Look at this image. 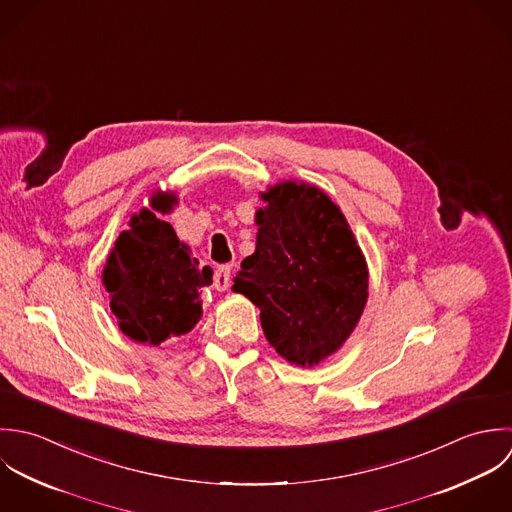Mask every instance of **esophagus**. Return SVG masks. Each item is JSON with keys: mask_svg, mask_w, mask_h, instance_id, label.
I'll return each instance as SVG.
<instances>
[{"mask_svg": "<svg viewBox=\"0 0 512 512\" xmlns=\"http://www.w3.org/2000/svg\"><path fill=\"white\" fill-rule=\"evenodd\" d=\"M231 285V267L229 265H221L215 269V275H213V287L217 291H227Z\"/></svg>", "mask_w": 512, "mask_h": 512, "instance_id": "1", "label": "esophagus"}]
</instances>
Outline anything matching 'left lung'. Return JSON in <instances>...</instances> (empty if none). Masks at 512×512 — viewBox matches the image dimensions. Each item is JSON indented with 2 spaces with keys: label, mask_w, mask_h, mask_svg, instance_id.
Masks as SVG:
<instances>
[{
  "label": "left lung",
  "mask_w": 512,
  "mask_h": 512,
  "mask_svg": "<svg viewBox=\"0 0 512 512\" xmlns=\"http://www.w3.org/2000/svg\"><path fill=\"white\" fill-rule=\"evenodd\" d=\"M255 253L233 291L261 310L269 344L291 364L314 366L356 328L368 301V267L354 233L322 190L281 182L261 194Z\"/></svg>",
  "instance_id": "left-lung-1"
}]
</instances>
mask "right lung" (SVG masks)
Instances as JSON below:
<instances>
[{
  "mask_svg": "<svg viewBox=\"0 0 512 512\" xmlns=\"http://www.w3.org/2000/svg\"><path fill=\"white\" fill-rule=\"evenodd\" d=\"M174 196L152 198V207L170 211ZM211 283V269L182 243L168 221L150 209L130 217L106 259L103 285L120 330L136 342L158 346L170 336L190 332L200 316V289Z\"/></svg>",
  "mask_w": 512,
  "mask_h": 512,
  "instance_id": "obj_1",
  "label": "right lung"
}]
</instances>
